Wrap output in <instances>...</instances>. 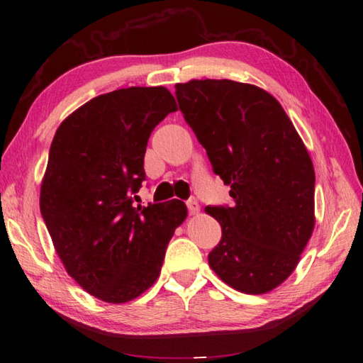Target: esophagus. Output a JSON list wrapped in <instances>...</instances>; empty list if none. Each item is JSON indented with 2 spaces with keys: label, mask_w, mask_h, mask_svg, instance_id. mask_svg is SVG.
I'll return each mask as SVG.
<instances>
[{
  "label": "esophagus",
  "mask_w": 363,
  "mask_h": 363,
  "mask_svg": "<svg viewBox=\"0 0 363 363\" xmlns=\"http://www.w3.org/2000/svg\"><path fill=\"white\" fill-rule=\"evenodd\" d=\"M186 206H188V212L191 213V216H196V213L199 212V204H198V201H196L194 198L189 199L188 203H186Z\"/></svg>",
  "instance_id": "34e87169"
}]
</instances>
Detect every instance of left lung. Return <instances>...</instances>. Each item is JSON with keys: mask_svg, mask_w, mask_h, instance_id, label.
Instances as JSON below:
<instances>
[{"mask_svg": "<svg viewBox=\"0 0 363 363\" xmlns=\"http://www.w3.org/2000/svg\"><path fill=\"white\" fill-rule=\"evenodd\" d=\"M175 96L235 201L206 207L222 227L211 269L241 293H269L298 267L315 225L304 143L281 104L251 83L189 80L177 83Z\"/></svg>", "mask_w": 363, "mask_h": 363, "instance_id": "obj_1", "label": "left lung"}]
</instances>
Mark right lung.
<instances>
[{
    "label": "right lung",
    "instance_id": "add662e5",
    "mask_svg": "<svg viewBox=\"0 0 363 363\" xmlns=\"http://www.w3.org/2000/svg\"><path fill=\"white\" fill-rule=\"evenodd\" d=\"M177 111L164 86L99 94L74 111L52 138L40 211L59 259L80 286L111 304L151 288L185 203L133 207L147 140ZM136 198V196H135Z\"/></svg>",
    "mask_w": 363,
    "mask_h": 363
}]
</instances>
